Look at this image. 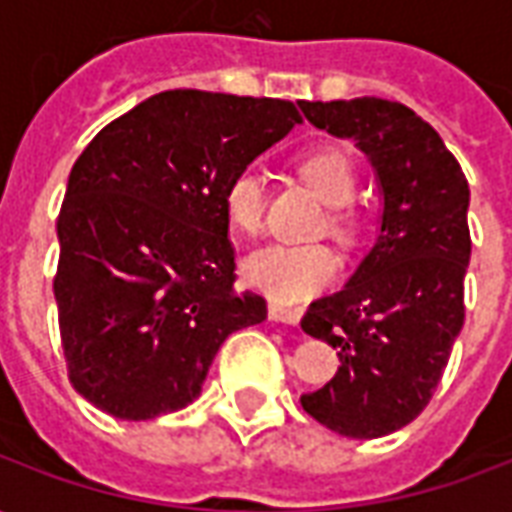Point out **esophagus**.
<instances>
[{
	"label": "esophagus",
	"instance_id": "34e87169",
	"mask_svg": "<svg viewBox=\"0 0 512 512\" xmlns=\"http://www.w3.org/2000/svg\"><path fill=\"white\" fill-rule=\"evenodd\" d=\"M268 318H271V321L290 323V326H296V323L301 321V310H296V307H285V304H277V301H271V304H268Z\"/></svg>",
	"mask_w": 512,
	"mask_h": 512
}]
</instances>
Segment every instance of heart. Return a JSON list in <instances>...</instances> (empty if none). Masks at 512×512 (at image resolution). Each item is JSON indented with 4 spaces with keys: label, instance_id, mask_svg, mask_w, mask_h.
<instances>
[{
    "label": "heart",
    "instance_id": "1",
    "mask_svg": "<svg viewBox=\"0 0 512 512\" xmlns=\"http://www.w3.org/2000/svg\"><path fill=\"white\" fill-rule=\"evenodd\" d=\"M301 178L332 205L329 227L340 238L356 235V211L351 200L356 191V169L351 156L334 145L315 147L299 158ZM227 222L241 233H257L266 213L263 178L255 167L233 172L222 189ZM246 279L266 296L285 304L301 301L329 288L340 274V260L326 244H266L244 260Z\"/></svg>",
    "mask_w": 512,
    "mask_h": 512
}]
</instances>
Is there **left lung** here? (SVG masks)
<instances>
[{
    "label": "left lung",
    "mask_w": 512,
    "mask_h": 512,
    "mask_svg": "<svg viewBox=\"0 0 512 512\" xmlns=\"http://www.w3.org/2000/svg\"><path fill=\"white\" fill-rule=\"evenodd\" d=\"M299 106L312 126L354 139L384 191L376 246L343 290L301 318L340 356L337 376L301 406L334 433L378 439L425 411L466 318L469 183L436 128L397 101Z\"/></svg>",
    "instance_id": "obj_1"
}]
</instances>
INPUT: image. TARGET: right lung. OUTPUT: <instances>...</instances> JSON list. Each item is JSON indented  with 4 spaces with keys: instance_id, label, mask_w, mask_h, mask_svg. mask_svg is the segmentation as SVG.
Masks as SVG:
<instances>
[{
    "instance_id": "1",
    "label": "right lung",
    "mask_w": 512,
    "mask_h": 512,
    "mask_svg": "<svg viewBox=\"0 0 512 512\" xmlns=\"http://www.w3.org/2000/svg\"><path fill=\"white\" fill-rule=\"evenodd\" d=\"M301 123L279 98L167 90L101 128L76 158L54 299L73 389L120 419L200 395L219 345L266 321L235 285L222 189Z\"/></svg>"
}]
</instances>
